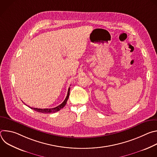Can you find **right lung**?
<instances>
[{
	"instance_id": "1",
	"label": "right lung",
	"mask_w": 157,
	"mask_h": 157,
	"mask_svg": "<svg viewBox=\"0 0 157 157\" xmlns=\"http://www.w3.org/2000/svg\"><path fill=\"white\" fill-rule=\"evenodd\" d=\"M70 87H69L68 91V94H67V96L65 98L64 101L58 106L54 107V108H50V109H38V108H34V107H31L30 106H29V107H30L32 109H33L34 110L38 112V113H43V114H50V113H55L56 112L59 111L61 109L63 108L64 107V105H66L67 101L68 99L69 96H70ZM27 105V104H25Z\"/></svg>"
}]
</instances>
